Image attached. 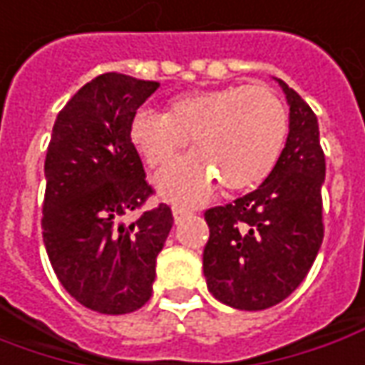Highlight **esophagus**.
<instances>
[{
    "mask_svg": "<svg viewBox=\"0 0 365 365\" xmlns=\"http://www.w3.org/2000/svg\"><path fill=\"white\" fill-rule=\"evenodd\" d=\"M190 214H192V210H187V207H178V205L173 207V220L175 222H182L183 217Z\"/></svg>",
    "mask_w": 365,
    "mask_h": 365,
    "instance_id": "esophagus-1",
    "label": "esophagus"
}]
</instances>
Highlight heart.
Wrapping results in <instances>:
<instances>
[{
	"instance_id": "b5f03b06",
	"label": "heart",
	"mask_w": 365,
	"mask_h": 365,
	"mask_svg": "<svg viewBox=\"0 0 365 365\" xmlns=\"http://www.w3.org/2000/svg\"><path fill=\"white\" fill-rule=\"evenodd\" d=\"M131 143L145 163L160 170L187 145L183 158L158 178L163 197L197 203L217 183L227 192L247 190L274 170L287 138V111L264 86H227L172 99L168 111H135Z\"/></svg>"
}]
</instances>
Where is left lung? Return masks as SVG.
Wrapping results in <instances>:
<instances>
[{
	"mask_svg": "<svg viewBox=\"0 0 365 365\" xmlns=\"http://www.w3.org/2000/svg\"><path fill=\"white\" fill-rule=\"evenodd\" d=\"M289 106L286 148L257 190L205 212L210 240L203 276L225 306L257 312L279 304L314 264L324 240L322 183L326 158L318 118L286 81Z\"/></svg>",
	"mask_w": 365,
	"mask_h": 365,
	"instance_id": "left-lung-1",
	"label": "left lung"
}]
</instances>
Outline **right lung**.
<instances>
[{
  "instance_id": "obj_1",
  "label": "right lung",
  "mask_w": 365,
  "mask_h": 365,
  "mask_svg": "<svg viewBox=\"0 0 365 365\" xmlns=\"http://www.w3.org/2000/svg\"><path fill=\"white\" fill-rule=\"evenodd\" d=\"M160 88L103 73L58 113L46 155L43 244L69 296L99 314H130L153 292L155 257L173 225L160 203L125 224L150 197L143 163L131 143V118Z\"/></svg>"
}]
</instances>
